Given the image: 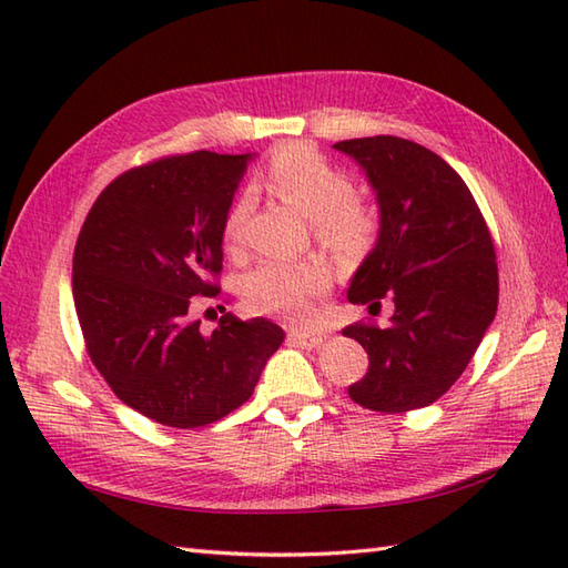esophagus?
I'll list each match as a JSON object with an SVG mask.
<instances>
[{"instance_id":"1","label":"esophagus","mask_w":568,"mask_h":568,"mask_svg":"<svg viewBox=\"0 0 568 568\" xmlns=\"http://www.w3.org/2000/svg\"><path fill=\"white\" fill-rule=\"evenodd\" d=\"M287 339H291L295 346L300 348H317L322 346L324 342H327V334L322 332H297L293 329L291 334H287Z\"/></svg>"}]
</instances>
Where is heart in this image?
<instances>
[{
  "instance_id": "1",
  "label": "heart",
  "mask_w": 568,
  "mask_h": 568,
  "mask_svg": "<svg viewBox=\"0 0 568 568\" xmlns=\"http://www.w3.org/2000/svg\"><path fill=\"white\" fill-rule=\"evenodd\" d=\"M265 183L283 202L310 216L317 239L336 251L364 248L376 232L368 204L352 195L354 183L348 173L307 143H291L275 151L265 168ZM251 202L244 192L226 210L222 239L229 251L244 244ZM329 285L332 268L324 261L268 258L244 277L241 295L246 307L258 315L307 322L317 310L315 300L327 293Z\"/></svg>"
}]
</instances>
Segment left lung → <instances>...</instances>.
<instances>
[{
	"mask_svg": "<svg viewBox=\"0 0 568 568\" xmlns=\"http://www.w3.org/2000/svg\"><path fill=\"white\" fill-rule=\"evenodd\" d=\"M376 192V246L348 285V303L381 310L388 327L352 324L368 371L348 397L376 413L427 407L452 388L498 310V263L484 214L442 155L397 136L334 143Z\"/></svg>",
	"mask_w": 568,
	"mask_h": 568,
	"instance_id": "left-lung-1",
	"label": "left lung"
}]
</instances>
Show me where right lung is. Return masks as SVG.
<instances>
[{
  "instance_id": "obj_1",
  "label": "right lung",
  "mask_w": 568,
  "mask_h": 568,
  "mask_svg": "<svg viewBox=\"0 0 568 568\" xmlns=\"http://www.w3.org/2000/svg\"><path fill=\"white\" fill-rule=\"evenodd\" d=\"M251 153L195 151L131 168L102 190L72 256V297L94 368L124 405L192 429L244 405L285 332L224 312L212 334L192 317L216 297L222 224Z\"/></svg>"
}]
</instances>
